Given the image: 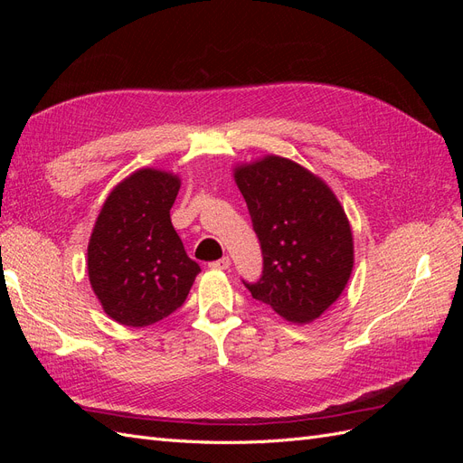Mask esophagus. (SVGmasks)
I'll list each match as a JSON object with an SVG mask.
<instances>
[{
    "label": "esophagus",
    "instance_id": "1",
    "mask_svg": "<svg viewBox=\"0 0 463 463\" xmlns=\"http://www.w3.org/2000/svg\"><path fill=\"white\" fill-rule=\"evenodd\" d=\"M230 264H232L230 257H222V259H218L214 262H210L208 269H213V270H228Z\"/></svg>",
    "mask_w": 463,
    "mask_h": 463
}]
</instances>
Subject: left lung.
<instances>
[{"label":"left lung","mask_w":463,"mask_h":463,"mask_svg":"<svg viewBox=\"0 0 463 463\" xmlns=\"http://www.w3.org/2000/svg\"><path fill=\"white\" fill-rule=\"evenodd\" d=\"M262 250V274L245 282L257 301L291 322H311L340 298L354 269L344 208L303 165L266 156L235 170Z\"/></svg>","instance_id":"left-lung-1"}]
</instances>
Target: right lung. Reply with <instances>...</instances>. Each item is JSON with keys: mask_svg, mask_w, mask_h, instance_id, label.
Returning <instances> with one entry per match:
<instances>
[{"mask_svg": "<svg viewBox=\"0 0 463 463\" xmlns=\"http://www.w3.org/2000/svg\"><path fill=\"white\" fill-rule=\"evenodd\" d=\"M179 179L138 170L109 193L89 243V278L108 317L148 326L185 303L201 266L187 257L170 210Z\"/></svg>", "mask_w": 463, "mask_h": 463, "instance_id": "right-lung-1", "label": "right lung"}]
</instances>
